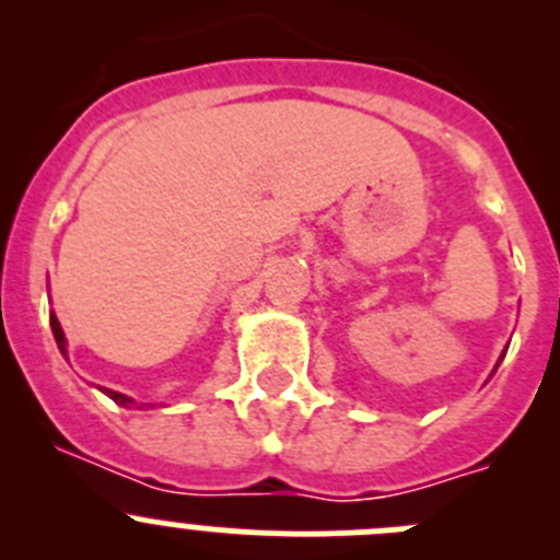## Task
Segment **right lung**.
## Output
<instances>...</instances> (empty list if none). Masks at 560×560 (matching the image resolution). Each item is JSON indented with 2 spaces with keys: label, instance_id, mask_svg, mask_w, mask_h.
<instances>
[{
  "label": "right lung",
  "instance_id": "obj_1",
  "mask_svg": "<svg viewBox=\"0 0 560 560\" xmlns=\"http://www.w3.org/2000/svg\"><path fill=\"white\" fill-rule=\"evenodd\" d=\"M50 330H54V338H56V343H59L61 354H65V358H67V341H65V332H61V325H59V319H56V316H50ZM103 393L107 395V398L116 400V404H121V406H129V404H132V398H127V395H121V393H113V389H103Z\"/></svg>",
  "mask_w": 560,
  "mask_h": 560
}]
</instances>
